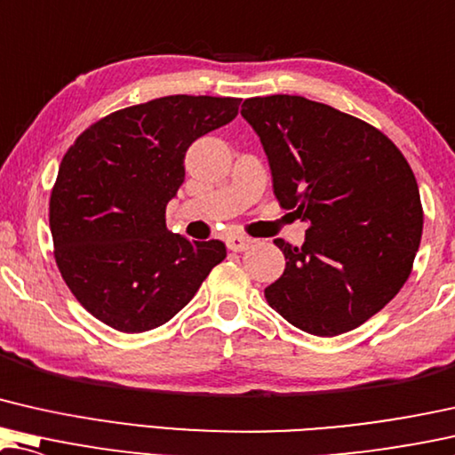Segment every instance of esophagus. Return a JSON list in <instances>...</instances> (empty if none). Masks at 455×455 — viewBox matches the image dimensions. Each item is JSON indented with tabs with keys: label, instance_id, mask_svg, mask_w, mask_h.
Masks as SVG:
<instances>
[{
	"label": "esophagus",
	"instance_id": "obj_1",
	"mask_svg": "<svg viewBox=\"0 0 455 455\" xmlns=\"http://www.w3.org/2000/svg\"><path fill=\"white\" fill-rule=\"evenodd\" d=\"M226 243L229 250H234V252H243V250H248L252 246V240L248 238V235H242V234H232L226 238Z\"/></svg>",
	"mask_w": 455,
	"mask_h": 455
}]
</instances>
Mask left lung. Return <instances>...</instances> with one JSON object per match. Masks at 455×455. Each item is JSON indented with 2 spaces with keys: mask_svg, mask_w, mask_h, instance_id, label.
<instances>
[{
  "mask_svg": "<svg viewBox=\"0 0 455 455\" xmlns=\"http://www.w3.org/2000/svg\"><path fill=\"white\" fill-rule=\"evenodd\" d=\"M283 209L307 223L304 246L275 240L285 271L268 306L315 337H337L378 314L412 271L423 205L406 157L387 137L304 96L248 98Z\"/></svg>",
  "mask_w": 455,
  "mask_h": 455,
  "instance_id": "8db88e82",
  "label": "left lung"
}]
</instances>
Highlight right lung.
Here are the masks:
<instances>
[{
  "instance_id": "1",
  "label": "right lung",
  "mask_w": 455,
  "mask_h": 455,
  "mask_svg": "<svg viewBox=\"0 0 455 455\" xmlns=\"http://www.w3.org/2000/svg\"><path fill=\"white\" fill-rule=\"evenodd\" d=\"M240 98L164 96L90 124L51 193L55 260L76 299L118 332L166 324L226 259L220 240L168 232L190 143L234 121Z\"/></svg>"
}]
</instances>
